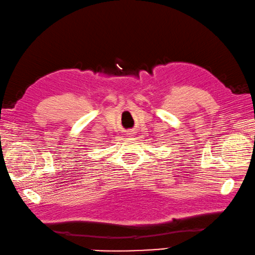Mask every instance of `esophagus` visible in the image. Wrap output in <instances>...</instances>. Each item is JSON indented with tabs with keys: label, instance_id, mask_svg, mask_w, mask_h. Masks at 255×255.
<instances>
[{
	"label": "esophagus",
	"instance_id": "34e87169",
	"mask_svg": "<svg viewBox=\"0 0 255 255\" xmlns=\"http://www.w3.org/2000/svg\"><path fill=\"white\" fill-rule=\"evenodd\" d=\"M128 136H133V134H134V132H133V131H130V132L128 133Z\"/></svg>",
	"mask_w": 255,
	"mask_h": 255
}]
</instances>
